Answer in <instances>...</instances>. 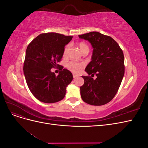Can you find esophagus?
Listing matches in <instances>:
<instances>
[{"label":"esophagus","instance_id":"obj_1","mask_svg":"<svg viewBox=\"0 0 148 148\" xmlns=\"http://www.w3.org/2000/svg\"><path fill=\"white\" fill-rule=\"evenodd\" d=\"M79 77L78 75H76V74H73V78H77V77Z\"/></svg>","mask_w":148,"mask_h":148}]
</instances>
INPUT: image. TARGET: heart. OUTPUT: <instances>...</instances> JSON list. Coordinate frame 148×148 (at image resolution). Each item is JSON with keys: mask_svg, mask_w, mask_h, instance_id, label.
I'll use <instances>...</instances> for the list:
<instances>
[{"mask_svg": "<svg viewBox=\"0 0 148 148\" xmlns=\"http://www.w3.org/2000/svg\"><path fill=\"white\" fill-rule=\"evenodd\" d=\"M78 47L79 49L82 53L85 51H89V46L86 43L84 42H80L78 44ZM69 49V45H66L64 50V53L63 56L64 57H66L68 53ZM66 67L70 71L73 72L74 73H78L79 72L82 71V70L83 69L84 64L83 63H79V62H70L66 65Z\"/></svg>", "mask_w": 148, "mask_h": 148, "instance_id": "heart-1", "label": "heart"}]
</instances>
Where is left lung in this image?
<instances>
[{"label": "left lung", "instance_id": "obj_1", "mask_svg": "<svg viewBox=\"0 0 148 148\" xmlns=\"http://www.w3.org/2000/svg\"><path fill=\"white\" fill-rule=\"evenodd\" d=\"M91 43L93 48L91 61L85 69L90 76H82L84 80L80 87L84 102L92 106H102L110 102L117 94L125 73L124 56L114 39L96 31L78 36ZM95 74L97 78L92 77Z\"/></svg>", "mask_w": 148, "mask_h": 148}]
</instances>
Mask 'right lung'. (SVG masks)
Listing matches in <instances>:
<instances>
[{
  "mask_svg": "<svg viewBox=\"0 0 148 148\" xmlns=\"http://www.w3.org/2000/svg\"><path fill=\"white\" fill-rule=\"evenodd\" d=\"M72 38L56 33H42L28 46L23 72L30 91L39 101L54 103L64 98L66 86L73 79L72 73L62 67L56 76L51 69L60 66L58 63L65 46Z\"/></svg>",
  "mask_w": 148,
  "mask_h": 148,
  "instance_id": "1",
  "label": "right lung"
}]
</instances>
